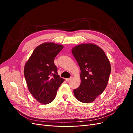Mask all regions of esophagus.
Instances as JSON below:
<instances>
[{
    "label": "esophagus",
    "mask_w": 133,
    "mask_h": 133,
    "mask_svg": "<svg viewBox=\"0 0 133 133\" xmlns=\"http://www.w3.org/2000/svg\"><path fill=\"white\" fill-rule=\"evenodd\" d=\"M71 78H72V77H70L69 78H66V79H65V80H66V82H69V80H70Z\"/></svg>",
    "instance_id": "esophagus-1"
}]
</instances>
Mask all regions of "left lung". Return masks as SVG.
<instances>
[{"mask_svg": "<svg viewBox=\"0 0 133 133\" xmlns=\"http://www.w3.org/2000/svg\"><path fill=\"white\" fill-rule=\"evenodd\" d=\"M81 73L80 86L74 89L79 102L90 103L106 88L111 73V66L104 51L92 44H82L71 50Z\"/></svg>", "mask_w": 133, "mask_h": 133, "instance_id": "obj_1", "label": "left lung"}]
</instances>
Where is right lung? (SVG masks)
Returning a JSON list of instances; mask_svg holds the SVG:
<instances>
[{
  "label": "right lung",
  "mask_w": 133,
  "mask_h": 133,
  "mask_svg": "<svg viewBox=\"0 0 133 133\" xmlns=\"http://www.w3.org/2000/svg\"><path fill=\"white\" fill-rule=\"evenodd\" d=\"M63 46L45 43L34 50L26 63L24 74L30 93L39 103L48 104L55 99L64 81L58 74L54 60Z\"/></svg>",
  "instance_id": "add662e5"
}]
</instances>
